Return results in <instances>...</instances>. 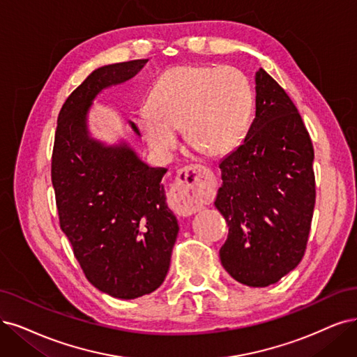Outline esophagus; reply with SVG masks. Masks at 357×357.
Wrapping results in <instances>:
<instances>
[{
  "mask_svg": "<svg viewBox=\"0 0 357 357\" xmlns=\"http://www.w3.org/2000/svg\"><path fill=\"white\" fill-rule=\"evenodd\" d=\"M215 188L212 170L202 166H187L178 172L170 190L169 203L181 216H190L202 210Z\"/></svg>",
  "mask_w": 357,
  "mask_h": 357,
  "instance_id": "esophagus-1",
  "label": "esophagus"
}]
</instances>
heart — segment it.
Here are the masks:
<instances>
[{
  "label": "heart",
  "mask_w": 357,
  "mask_h": 357,
  "mask_svg": "<svg viewBox=\"0 0 357 357\" xmlns=\"http://www.w3.org/2000/svg\"><path fill=\"white\" fill-rule=\"evenodd\" d=\"M150 101L139 112V126L153 150H174L176 128L183 126L192 149L219 155L243 137L252 110V88L231 66H176L157 79Z\"/></svg>",
  "instance_id": "b5f03b06"
}]
</instances>
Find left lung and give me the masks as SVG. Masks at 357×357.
I'll use <instances>...</instances> for the list:
<instances>
[{
  "label": "left lung",
  "instance_id": "8db88e82",
  "mask_svg": "<svg viewBox=\"0 0 357 357\" xmlns=\"http://www.w3.org/2000/svg\"><path fill=\"white\" fill-rule=\"evenodd\" d=\"M313 158L294 102L259 69L255 121L240 147L219 163L215 206L229 227L219 256L235 281L268 287L301 261L316 199Z\"/></svg>",
  "mask_w": 357,
  "mask_h": 357
}]
</instances>
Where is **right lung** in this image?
Returning <instances> with one entry per match:
<instances>
[{
  "label": "right lung",
  "instance_id": "1",
  "mask_svg": "<svg viewBox=\"0 0 357 357\" xmlns=\"http://www.w3.org/2000/svg\"><path fill=\"white\" fill-rule=\"evenodd\" d=\"M147 61L102 66L72 92L59 113L51 160L60 228L76 260L92 285L123 300L163 284L179 227L160 183L167 169L145 165L126 142L91 138L86 116L104 88L129 81Z\"/></svg>",
  "mask_w": 357,
  "mask_h": 357
}]
</instances>
